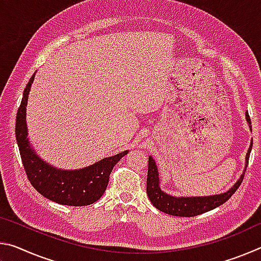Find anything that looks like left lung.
Masks as SVG:
<instances>
[{
    "label": "left lung",
    "instance_id": "left-lung-1",
    "mask_svg": "<svg viewBox=\"0 0 261 261\" xmlns=\"http://www.w3.org/2000/svg\"><path fill=\"white\" fill-rule=\"evenodd\" d=\"M246 121L249 123L250 129L252 130L251 126V118L249 113L245 114ZM251 149H252V143L250 145L249 151L246 154V166L249 163V158ZM246 170V169H245ZM244 178V174L241 176V178L237 180L235 185L229 190V191L215 194V196L208 197H187V198H176L171 197L169 194L161 191L159 187V174L158 168L155 166V161L153 160L152 156L148 158V171H147V196L151 200L152 204L155 206V208L163 212V213L175 215V216H196L202 213H206L211 210H214L216 207L222 205L230 198L236 190L240 188L241 183Z\"/></svg>",
    "mask_w": 261,
    "mask_h": 261
}]
</instances>
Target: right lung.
<instances>
[{
	"label": "right lung",
	"instance_id": "1",
	"mask_svg": "<svg viewBox=\"0 0 261 261\" xmlns=\"http://www.w3.org/2000/svg\"><path fill=\"white\" fill-rule=\"evenodd\" d=\"M34 74L26 85L16 117V139L25 173L32 187L47 199L61 205L87 206L99 200L107 189L115 165L127 151L102 159L81 170H60L43 162L30 147L26 129V105Z\"/></svg>",
	"mask_w": 261,
	"mask_h": 261
}]
</instances>
